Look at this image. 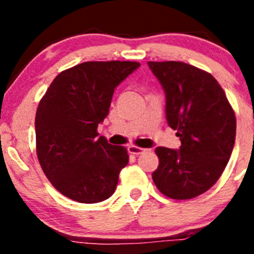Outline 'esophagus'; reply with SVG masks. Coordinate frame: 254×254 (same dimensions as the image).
I'll return each mask as SVG.
<instances>
[{
  "mask_svg": "<svg viewBox=\"0 0 254 254\" xmlns=\"http://www.w3.org/2000/svg\"><path fill=\"white\" fill-rule=\"evenodd\" d=\"M145 151H147V149H143V147H140V146H134V145H131V146H128L129 154L140 155V154H142V152H145Z\"/></svg>",
  "mask_w": 254,
  "mask_h": 254,
  "instance_id": "obj_1",
  "label": "esophagus"
}]
</instances>
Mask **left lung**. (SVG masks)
<instances>
[{
	"instance_id": "obj_1",
	"label": "left lung",
	"mask_w": 254,
	"mask_h": 254,
	"mask_svg": "<svg viewBox=\"0 0 254 254\" xmlns=\"http://www.w3.org/2000/svg\"><path fill=\"white\" fill-rule=\"evenodd\" d=\"M165 93L168 125L179 150L159 146L152 181L164 196L190 199L217 182L235 142L237 120L223 87L211 73L177 61L147 62Z\"/></svg>"
}]
</instances>
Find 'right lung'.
I'll use <instances>...</instances> for the list:
<instances>
[{
    "instance_id": "1",
    "label": "right lung",
    "mask_w": 254,
    "mask_h": 254,
    "mask_svg": "<svg viewBox=\"0 0 254 254\" xmlns=\"http://www.w3.org/2000/svg\"><path fill=\"white\" fill-rule=\"evenodd\" d=\"M138 67L131 61L84 62L62 71L47 89L35 116L37 155L64 196L96 203L114 193L128 154L98 137V125L109 113L114 89Z\"/></svg>"
}]
</instances>
